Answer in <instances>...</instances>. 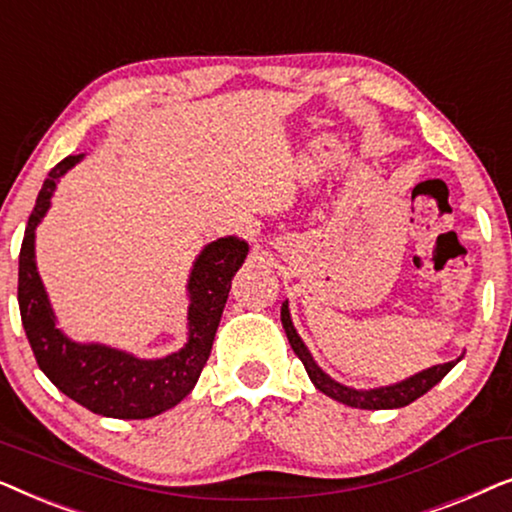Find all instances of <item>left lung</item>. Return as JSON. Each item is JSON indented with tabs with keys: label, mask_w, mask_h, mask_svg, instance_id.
<instances>
[{
	"label": "left lung",
	"mask_w": 512,
	"mask_h": 512,
	"mask_svg": "<svg viewBox=\"0 0 512 512\" xmlns=\"http://www.w3.org/2000/svg\"><path fill=\"white\" fill-rule=\"evenodd\" d=\"M282 326L286 331V338L291 342V349L296 352V356L303 361V366L310 375V380L314 382V387L319 391H324L326 396L335 398V401L349 405V408H361V410H391V408H403V405H410L412 401H417L419 396H424L426 391L443 380V377L450 373V370L457 366V361H447L440 363V366H433L429 370H422V373L408 377V380L391 384V387H380V389H370V391H356L349 387H342L335 380H331L324 370H321L314 359L307 352V347L303 345V340L298 338L296 328L291 324L289 317V305H282Z\"/></svg>",
	"instance_id": "1"
}]
</instances>
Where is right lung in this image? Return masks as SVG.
Here are the masks:
<instances>
[{"instance_id": "1", "label": "right lung", "mask_w": 512, "mask_h": 512, "mask_svg": "<svg viewBox=\"0 0 512 512\" xmlns=\"http://www.w3.org/2000/svg\"><path fill=\"white\" fill-rule=\"evenodd\" d=\"M83 156L60 160L48 172L27 221L18 258V305L30 347L44 375L62 394L102 417L149 419L191 394L212 352L230 282L247 258V242L221 237L202 249L193 265L188 293V342L165 359H135L104 345H79L55 328V317L34 263V228L44 219L55 181Z\"/></svg>"}]
</instances>
